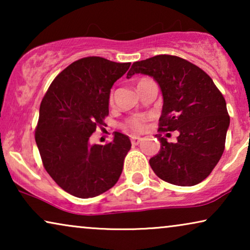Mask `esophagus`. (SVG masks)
I'll list each match as a JSON object with an SVG mask.
<instances>
[{
    "label": "esophagus",
    "instance_id": "34e87169",
    "mask_svg": "<svg viewBox=\"0 0 250 250\" xmlns=\"http://www.w3.org/2000/svg\"><path fill=\"white\" fill-rule=\"evenodd\" d=\"M142 141V138H140V136H131V142L133 146H138L140 142Z\"/></svg>",
    "mask_w": 250,
    "mask_h": 250
}]
</instances>
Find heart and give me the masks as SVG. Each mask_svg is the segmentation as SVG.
<instances>
[{
    "label": "heart",
    "instance_id": "obj_1",
    "mask_svg": "<svg viewBox=\"0 0 250 250\" xmlns=\"http://www.w3.org/2000/svg\"><path fill=\"white\" fill-rule=\"evenodd\" d=\"M142 81H145V80H141L140 82H142ZM110 102H112V95L110 97ZM146 116H142V115L133 116V117L127 119V122H126V124H125V127L131 129V131H133V132H141L146 127Z\"/></svg>",
    "mask_w": 250,
    "mask_h": 250
}]
</instances>
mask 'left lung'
<instances>
[{
  "label": "left lung",
  "mask_w": 250,
  "mask_h": 250,
  "mask_svg": "<svg viewBox=\"0 0 250 250\" xmlns=\"http://www.w3.org/2000/svg\"><path fill=\"white\" fill-rule=\"evenodd\" d=\"M149 75L163 94L159 131H177L175 143L156 134L160 150L149 160L159 179L181 187L200 183L211 173L224 151L230 125L227 102L214 82L196 64L160 54L136 61L127 73Z\"/></svg>",
  "instance_id": "left-lung-1"
}]
</instances>
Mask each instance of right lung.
<instances>
[{
    "instance_id": "1",
    "label": "right lung",
    "mask_w": 250,
    "mask_h": 250,
    "mask_svg": "<svg viewBox=\"0 0 250 250\" xmlns=\"http://www.w3.org/2000/svg\"><path fill=\"white\" fill-rule=\"evenodd\" d=\"M131 62L100 57L75 61L54 78L40 107L35 141L44 168L58 186L77 198H93L117 183L131 149L115 132L108 145H92V133L109 115L112 85Z\"/></svg>"
}]
</instances>
